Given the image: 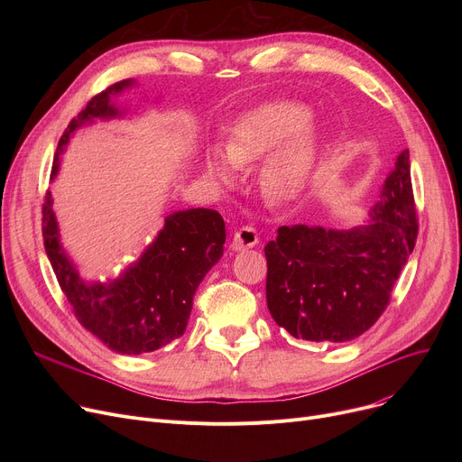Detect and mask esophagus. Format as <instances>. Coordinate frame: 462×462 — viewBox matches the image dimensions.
Here are the masks:
<instances>
[{
	"instance_id": "1",
	"label": "esophagus",
	"mask_w": 462,
	"mask_h": 462,
	"mask_svg": "<svg viewBox=\"0 0 462 462\" xmlns=\"http://www.w3.org/2000/svg\"><path fill=\"white\" fill-rule=\"evenodd\" d=\"M258 245V232L253 226H241L232 237V251H245Z\"/></svg>"
}]
</instances>
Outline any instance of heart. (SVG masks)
<instances>
[{
    "instance_id": "obj_1",
    "label": "heart",
    "mask_w": 462,
    "mask_h": 462,
    "mask_svg": "<svg viewBox=\"0 0 462 462\" xmlns=\"http://www.w3.org/2000/svg\"><path fill=\"white\" fill-rule=\"evenodd\" d=\"M312 112L294 101L260 105L228 129L225 145L204 155V178L215 187L237 181V168H249L268 154L260 183L273 199L292 200L303 190L319 155V133L309 124Z\"/></svg>"
}]
</instances>
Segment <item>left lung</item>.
Instances as JSON below:
<instances>
[{"label": "left lung", "instance_id": "obj_1", "mask_svg": "<svg viewBox=\"0 0 462 462\" xmlns=\"http://www.w3.org/2000/svg\"><path fill=\"white\" fill-rule=\"evenodd\" d=\"M416 237L410 153L402 150L365 225L281 226L265 245V300L273 320L305 341H352L390 303Z\"/></svg>", "mask_w": 462, "mask_h": 462}]
</instances>
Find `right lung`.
<instances>
[{
	"instance_id": "right-lung-1",
	"label": "right lung",
	"mask_w": 462,
	"mask_h": 462,
	"mask_svg": "<svg viewBox=\"0 0 462 462\" xmlns=\"http://www.w3.org/2000/svg\"><path fill=\"white\" fill-rule=\"evenodd\" d=\"M134 80H121L95 95L60 138L52 178L70 136L95 119L125 116L114 99ZM51 190L42 204V237L48 260L79 322L112 352H155L185 333L192 298L206 273L223 256L225 221L215 209L192 208L170 213L157 237L127 270L108 281H86L61 245Z\"/></svg>"
}]
</instances>
